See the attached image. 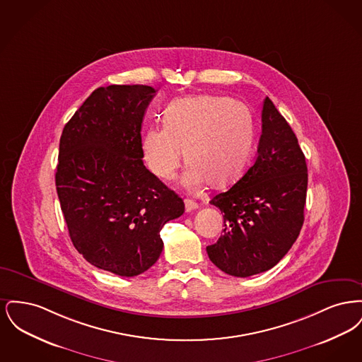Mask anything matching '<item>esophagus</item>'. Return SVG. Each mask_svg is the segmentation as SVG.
Masks as SVG:
<instances>
[{"label":"esophagus","mask_w":362,"mask_h":362,"mask_svg":"<svg viewBox=\"0 0 362 362\" xmlns=\"http://www.w3.org/2000/svg\"><path fill=\"white\" fill-rule=\"evenodd\" d=\"M185 206H186V211H192V210L198 209V204L194 202V201H191V199H186V201H185Z\"/></svg>","instance_id":"obj_1"}]
</instances>
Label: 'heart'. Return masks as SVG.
Returning a JSON list of instances; mask_svg holds the SVG:
<instances>
[{
	"mask_svg": "<svg viewBox=\"0 0 362 362\" xmlns=\"http://www.w3.org/2000/svg\"><path fill=\"white\" fill-rule=\"evenodd\" d=\"M252 144L254 121L244 104L201 95L168 104L163 129H148L141 149L148 168L161 180H173L186 157V186L209 182L223 187L245 170Z\"/></svg>",
	"mask_w": 362,
	"mask_h": 362,
	"instance_id": "1",
	"label": "heart"
}]
</instances>
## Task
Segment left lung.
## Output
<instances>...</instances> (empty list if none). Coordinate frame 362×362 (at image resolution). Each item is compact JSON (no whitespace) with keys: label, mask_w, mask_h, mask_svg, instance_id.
I'll return each mask as SVG.
<instances>
[{"label":"left lung","mask_w":362,"mask_h":362,"mask_svg":"<svg viewBox=\"0 0 362 362\" xmlns=\"http://www.w3.org/2000/svg\"><path fill=\"white\" fill-rule=\"evenodd\" d=\"M308 170L296 134L266 98L258 155L230 189L210 201L224 217V233L207 245L210 260L226 274L270 270L298 238L304 223Z\"/></svg>","instance_id":"obj_1"}]
</instances>
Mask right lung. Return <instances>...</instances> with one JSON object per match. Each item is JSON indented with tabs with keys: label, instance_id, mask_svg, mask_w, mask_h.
I'll list each match as a JSON object with an SVG mask.
<instances>
[{
	"label": "right lung",
	"instance_id": "obj_1",
	"mask_svg": "<svg viewBox=\"0 0 362 362\" xmlns=\"http://www.w3.org/2000/svg\"><path fill=\"white\" fill-rule=\"evenodd\" d=\"M155 95L148 86H100L59 139L55 186L71 243L117 276L152 267L161 228L185 213L183 199L142 161L141 127Z\"/></svg>",
	"mask_w": 362,
	"mask_h": 362
}]
</instances>
